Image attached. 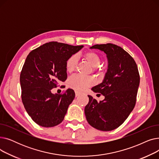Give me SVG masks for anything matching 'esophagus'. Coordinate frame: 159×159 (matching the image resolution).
I'll list each match as a JSON object with an SVG mask.
<instances>
[{"label": "esophagus", "instance_id": "1", "mask_svg": "<svg viewBox=\"0 0 159 159\" xmlns=\"http://www.w3.org/2000/svg\"><path fill=\"white\" fill-rule=\"evenodd\" d=\"M81 94L80 92H79V91H75V96L77 97L79 95H80Z\"/></svg>", "mask_w": 159, "mask_h": 159}]
</instances>
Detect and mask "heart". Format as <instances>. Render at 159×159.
<instances>
[{
    "label": "heart",
    "instance_id": "heart-1",
    "mask_svg": "<svg viewBox=\"0 0 159 159\" xmlns=\"http://www.w3.org/2000/svg\"><path fill=\"white\" fill-rule=\"evenodd\" d=\"M84 58L91 66L93 67L94 71H101V68L99 67L101 63V57L95 52H88L83 54ZM77 56L72 55L66 62V70L68 73L73 72L77 64ZM95 84V79L91 76H82L81 75L76 74L71 76L68 80V85L70 88L77 91H82L86 88L93 86Z\"/></svg>",
    "mask_w": 159,
    "mask_h": 159
}]
</instances>
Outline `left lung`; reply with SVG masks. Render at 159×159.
<instances>
[{
	"label": "left lung",
	"instance_id": "8db88e82",
	"mask_svg": "<svg viewBox=\"0 0 159 159\" xmlns=\"http://www.w3.org/2000/svg\"><path fill=\"white\" fill-rule=\"evenodd\" d=\"M107 54L108 69L103 82L91 90L105 97L98 102L88 95L84 113L87 121L94 128L108 131L119 127L134 108L140 75L133 58L121 47L113 44H96Z\"/></svg>",
	"mask_w": 159,
	"mask_h": 159
}]
</instances>
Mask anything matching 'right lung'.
I'll return each mask as SVG.
<instances>
[{
    "label": "right lung",
    "mask_w": 159,
    "mask_h": 159,
    "mask_svg": "<svg viewBox=\"0 0 159 159\" xmlns=\"http://www.w3.org/2000/svg\"><path fill=\"white\" fill-rule=\"evenodd\" d=\"M83 47L49 42L27 56L20 75L21 98L27 113L39 126L53 127L64 120L75 92L68 89L54 95L52 89L66 80V60Z\"/></svg>",
    "instance_id": "obj_1"
}]
</instances>
